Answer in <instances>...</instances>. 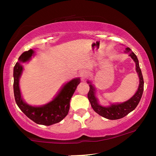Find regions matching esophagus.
<instances>
[{"instance_id": "esophagus-1", "label": "esophagus", "mask_w": 156, "mask_h": 156, "mask_svg": "<svg viewBox=\"0 0 156 156\" xmlns=\"http://www.w3.org/2000/svg\"><path fill=\"white\" fill-rule=\"evenodd\" d=\"M87 76V72L86 71H84V70H82V71H80V76L81 77V79L84 80V79L86 78Z\"/></svg>"}]
</instances>
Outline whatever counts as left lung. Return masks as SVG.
<instances>
[{
    "instance_id": "left-lung-1",
    "label": "left lung",
    "mask_w": 156,
    "mask_h": 156,
    "mask_svg": "<svg viewBox=\"0 0 156 156\" xmlns=\"http://www.w3.org/2000/svg\"><path fill=\"white\" fill-rule=\"evenodd\" d=\"M125 52L129 53V56L135 62L136 72H137L138 77H139V86H138V90L136 91L135 94L131 99H129L126 101L123 102V103L113 104L108 106H101L98 102L97 98L96 97L94 87L91 84V82L87 81V83L89 84V87H90L87 97H88V99L90 102L91 107H92L94 111L100 116L107 119H110V120H116V119L123 118L135 109L139 103L143 92H144V78H143L142 72L139 67V62H138L137 57L129 48H126Z\"/></svg>"
}]
</instances>
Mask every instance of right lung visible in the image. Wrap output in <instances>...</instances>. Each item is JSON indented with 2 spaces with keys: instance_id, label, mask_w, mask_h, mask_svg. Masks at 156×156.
Here are the masks:
<instances>
[{
  "instance_id": "obj_1",
  "label": "right lung",
  "mask_w": 156,
  "mask_h": 156,
  "mask_svg": "<svg viewBox=\"0 0 156 156\" xmlns=\"http://www.w3.org/2000/svg\"><path fill=\"white\" fill-rule=\"evenodd\" d=\"M34 50H30L23 52L18 59L13 69V90L15 100L20 109L37 124L50 126L59 123L68 114L69 103L73 94L78 84L80 83V78H74L64 85L52 101L40 106H33L23 101L21 96L19 80L22 74L23 68L22 63L30 59L34 55Z\"/></svg>"
}]
</instances>
